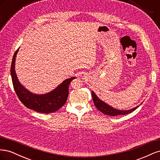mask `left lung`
<instances>
[{"label":"left lung","instance_id":"left-lung-1","mask_svg":"<svg viewBox=\"0 0 160 160\" xmlns=\"http://www.w3.org/2000/svg\"><path fill=\"white\" fill-rule=\"evenodd\" d=\"M92 99H93V103L97 109H98L99 111H100L101 113H103L105 115H110V116L126 115V114L132 113V111H133L138 108V106L136 108H135L132 109L128 110V111H120V110L115 109L113 108L110 107V106H109L106 103H105L102 101H101L93 91H92Z\"/></svg>","mask_w":160,"mask_h":160}]
</instances>
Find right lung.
<instances>
[{
    "instance_id": "obj_1",
    "label": "right lung",
    "mask_w": 160,
    "mask_h": 160,
    "mask_svg": "<svg viewBox=\"0 0 160 160\" xmlns=\"http://www.w3.org/2000/svg\"><path fill=\"white\" fill-rule=\"evenodd\" d=\"M18 51V49L14 52L12 57L11 74L13 88L19 100L27 108L39 113H50L59 110L65 104L69 95V85L75 77L65 80L49 93L42 95L32 94L20 84L15 73L14 62Z\"/></svg>"
}]
</instances>
